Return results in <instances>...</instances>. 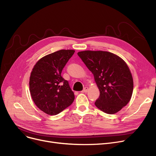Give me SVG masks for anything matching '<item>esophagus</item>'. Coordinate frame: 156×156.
Returning a JSON list of instances; mask_svg holds the SVG:
<instances>
[{"label": "esophagus", "mask_w": 156, "mask_h": 156, "mask_svg": "<svg viewBox=\"0 0 156 156\" xmlns=\"http://www.w3.org/2000/svg\"><path fill=\"white\" fill-rule=\"evenodd\" d=\"M88 90H89V88H88L87 87H85L83 89V90L82 91V93H87V92L88 91Z\"/></svg>", "instance_id": "esophagus-1"}]
</instances>
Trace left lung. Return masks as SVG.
<instances>
[{"label":"left lung","instance_id":"left-lung-1","mask_svg":"<svg viewBox=\"0 0 156 156\" xmlns=\"http://www.w3.org/2000/svg\"><path fill=\"white\" fill-rule=\"evenodd\" d=\"M78 55L94 75L100 90L95 105L103 112H118L129 102L133 78L125 62L119 56L103 51H83Z\"/></svg>","mask_w":156,"mask_h":156}]
</instances>
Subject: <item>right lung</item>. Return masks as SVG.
Here are the masks:
<instances>
[{"label": "right lung", "instance_id": "obj_1", "mask_svg": "<svg viewBox=\"0 0 156 156\" xmlns=\"http://www.w3.org/2000/svg\"><path fill=\"white\" fill-rule=\"evenodd\" d=\"M62 49L46 55L34 65L30 79L32 99L38 108L49 115H56L70 106L74 94L61 73L74 53Z\"/></svg>", "mask_w": 156, "mask_h": 156}]
</instances>
